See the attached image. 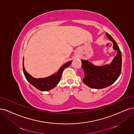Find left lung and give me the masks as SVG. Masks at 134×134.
<instances>
[{
    "label": "left lung",
    "mask_w": 134,
    "mask_h": 134,
    "mask_svg": "<svg viewBox=\"0 0 134 134\" xmlns=\"http://www.w3.org/2000/svg\"><path fill=\"white\" fill-rule=\"evenodd\" d=\"M108 38L113 42V48L117 54L110 64L96 66L87 60H82V67L85 73L83 82L92 88L102 89L110 86L119 77L121 71V53L118 44L109 34Z\"/></svg>",
    "instance_id": "8db88e82"
}]
</instances>
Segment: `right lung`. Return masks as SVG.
<instances>
[{"label":"right lung","mask_w":134,"mask_h":134,"mask_svg":"<svg viewBox=\"0 0 134 134\" xmlns=\"http://www.w3.org/2000/svg\"><path fill=\"white\" fill-rule=\"evenodd\" d=\"M72 61H69L65 63L60 68L56 74H54L51 76L43 78H35L26 72L24 66V59L23 61V72L28 82L36 88L37 90L41 91H47L55 87L59 83L61 78L62 73L65 68L68 67L70 65Z\"/></svg>","instance_id":"right-lung-1"}]
</instances>
